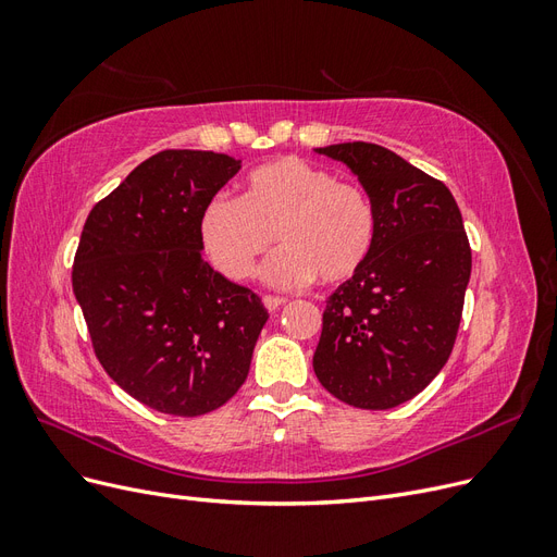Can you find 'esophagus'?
<instances>
[{"instance_id": "obj_1", "label": "esophagus", "mask_w": 557, "mask_h": 557, "mask_svg": "<svg viewBox=\"0 0 557 557\" xmlns=\"http://www.w3.org/2000/svg\"><path fill=\"white\" fill-rule=\"evenodd\" d=\"M262 301H264V307H267L269 311H276V309H281L288 299H285V297H276V295H264Z\"/></svg>"}]
</instances>
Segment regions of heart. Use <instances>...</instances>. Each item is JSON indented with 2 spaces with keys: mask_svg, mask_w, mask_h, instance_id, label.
<instances>
[{
  "mask_svg": "<svg viewBox=\"0 0 557 557\" xmlns=\"http://www.w3.org/2000/svg\"><path fill=\"white\" fill-rule=\"evenodd\" d=\"M209 258L232 281H248L272 248L264 278L299 288L315 276L342 283L367 264L376 244V209L358 183L336 181L325 166L281 158L252 170L237 197L218 195L199 221Z\"/></svg>",
  "mask_w": 557,
  "mask_h": 557,
  "instance_id": "1",
  "label": "heart"
}]
</instances>
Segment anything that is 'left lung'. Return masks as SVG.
I'll return each mask as SVG.
<instances>
[{"instance_id":"1","label":"left lung","mask_w":557,"mask_h":557,"mask_svg":"<svg viewBox=\"0 0 557 557\" xmlns=\"http://www.w3.org/2000/svg\"><path fill=\"white\" fill-rule=\"evenodd\" d=\"M350 166L376 209V244L323 311L313 372L336 399L383 411L442 372L458 336L471 248L442 181L367 141L315 148Z\"/></svg>"}]
</instances>
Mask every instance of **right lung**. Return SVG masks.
Segmentation results:
<instances>
[{
  "label": "right lung",
  "mask_w": 557,
  "mask_h": 557,
  "mask_svg": "<svg viewBox=\"0 0 557 557\" xmlns=\"http://www.w3.org/2000/svg\"><path fill=\"white\" fill-rule=\"evenodd\" d=\"M239 170L213 150H162L97 201L81 232L72 285L95 356L160 413L223 407L269 318L201 256V211Z\"/></svg>",
  "instance_id": "add662e5"
}]
</instances>
